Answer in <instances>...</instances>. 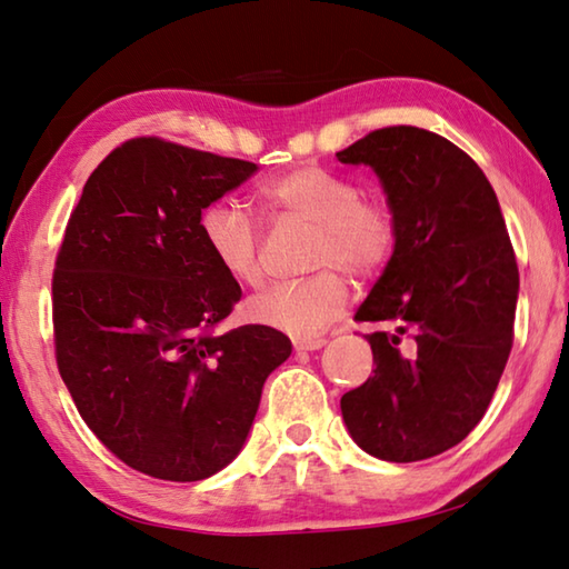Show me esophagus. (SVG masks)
<instances>
[{"mask_svg":"<svg viewBox=\"0 0 569 569\" xmlns=\"http://www.w3.org/2000/svg\"><path fill=\"white\" fill-rule=\"evenodd\" d=\"M326 340L323 338H306V340H293V348L298 353H311V350L323 348Z\"/></svg>","mask_w":569,"mask_h":569,"instance_id":"obj_1","label":"esophagus"}]
</instances>
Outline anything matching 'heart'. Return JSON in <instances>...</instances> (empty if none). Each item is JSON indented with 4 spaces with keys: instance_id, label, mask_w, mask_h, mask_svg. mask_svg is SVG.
Masks as SVG:
<instances>
[{
    "instance_id": "obj_1",
    "label": "heart",
    "mask_w": 569,
    "mask_h": 569,
    "mask_svg": "<svg viewBox=\"0 0 569 569\" xmlns=\"http://www.w3.org/2000/svg\"><path fill=\"white\" fill-rule=\"evenodd\" d=\"M263 199L291 219L313 223L318 236L311 266L318 273L266 288L249 301L256 323L293 338H313L348 306V271L353 278L378 276L398 243V221L390 203L360 196L346 173L301 167L263 186ZM201 239L221 271L243 286L263 281V233L239 201L221 199L201 211Z\"/></svg>"
}]
</instances>
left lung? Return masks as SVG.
I'll return each mask as SVG.
<instances>
[{"label": "left lung", "instance_id": "left-lung-1", "mask_svg": "<svg viewBox=\"0 0 569 569\" xmlns=\"http://www.w3.org/2000/svg\"><path fill=\"white\" fill-rule=\"evenodd\" d=\"M378 173L398 243L356 320L376 370L340 398L368 456L426 460L482 420L512 348L520 273L490 181L456 143L418 127L370 131L336 153Z\"/></svg>", "mask_w": 569, "mask_h": 569}]
</instances>
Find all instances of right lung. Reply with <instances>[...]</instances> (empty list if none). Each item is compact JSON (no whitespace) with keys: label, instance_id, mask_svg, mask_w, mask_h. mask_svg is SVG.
<instances>
[{"label":"right lung","instance_id":"right-lung-1","mask_svg":"<svg viewBox=\"0 0 569 569\" xmlns=\"http://www.w3.org/2000/svg\"><path fill=\"white\" fill-rule=\"evenodd\" d=\"M157 137L113 149L84 183L51 278L61 380L91 432L159 480L239 456L266 378L291 356L268 326L219 333L241 301L201 239V211L256 173Z\"/></svg>","mask_w":569,"mask_h":569}]
</instances>
